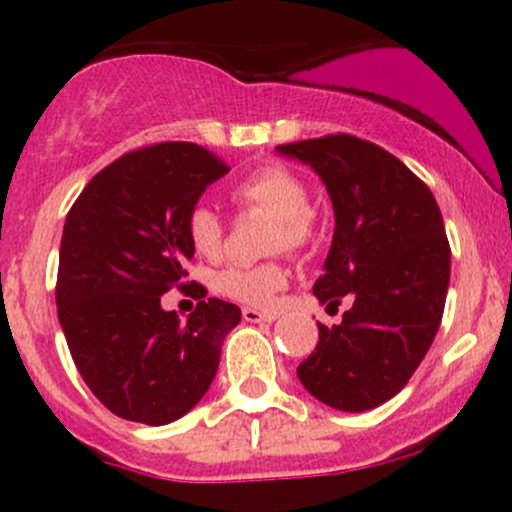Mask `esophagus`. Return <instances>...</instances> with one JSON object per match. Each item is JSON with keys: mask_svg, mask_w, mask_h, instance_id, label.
<instances>
[{"mask_svg": "<svg viewBox=\"0 0 512 512\" xmlns=\"http://www.w3.org/2000/svg\"><path fill=\"white\" fill-rule=\"evenodd\" d=\"M243 320L245 322H274L276 315L262 313V310H255V308H243Z\"/></svg>", "mask_w": 512, "mask_h": 512, "instance_id": "1", "label": "esophagus"}]
</instances>
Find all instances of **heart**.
Wrapping results in <instances>:
<instances>
[{"mask_svg": "<svg viewBox=\"0 0 512 512\" xmlns=\"http://www.w3.org/2000/svg\"><path fill=\"white\" fill-rule=\"evenodd\" d=\"M308 197V182L284 163L260 166L231 187L233 204H238L240 209L264 211L274 219L267 240V250L272 252H305L315 243L317 214L308 204ZM185 236L199 257L214 260L223 250L226 226L219 211L211 209L209 204H195L187 211ZM284 284L286 269L274 260L231 264L211 279V286L221 296L243 305H257V308L272 301L274 293L284 289Z\"/></svg>", "mask_w": 512, "mask_h": 512, "instance_id": "heart-1", "label": "heart"}]
</instances>
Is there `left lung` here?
I'll return each instance as SVG.
<instances>
[{
	"instance_id": "8db88e82",
	"label": "left lung",
	"mask_w": 512,
	"mask_h": 512,
	"mask_svg": "<svg viewBox=\"0 0 512 512\" xmlns=\"http://www.w3.org/2000/svg\"><path fill=\"white\" fill-rule=\"evenodd\" d=\"M310 163L330 192L334 238L313 293L337 308L315 351L298 366L305 390L327 407L366 411L395 397L431 349L450 284V243L426 182L354 134L281 144Z\"/></svg>"
}]
</instances>
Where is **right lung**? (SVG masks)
<instances>
[{"mask_svg": "<svg viewBox=\"0 0 512 512\" xmlns=\"http://www.w3.org/2000/svg\"><path fill=\"white\" fill-rule=\"evenodd\" d=\"M192 142L134 149L96 173L64 223L57 317L81 378L115 416L163 426L209 390L240 308L185 281L187 211L228 173ZM180 288L199 300L187 323L160 308Z\"/></svg>", "mask_w": 512, "mask_h": 512, "instance_id": "obj_1", "label": "right lung"}]
</instances>
